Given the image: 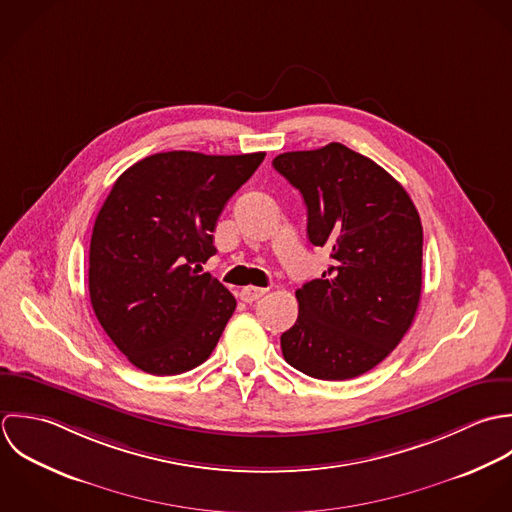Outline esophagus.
Masks as SVG:
<instances>
[{
	"label": "esophagus",
	"instance_id": "34e87169",
	"mask_svg": "<svg viewBox=\"0 0 512 512\" xmlns=\"http://www.w3.org/2000/svg\"><path fill=\"white\" fill-rule=\"evenodd\" d=\"M265 293H267V289H261V287H243L239 291V297L243 303H253V301L261 299Z\"/></svg>",
	"mask_w": 512,
	"mask_h": 512
}]
</instances>
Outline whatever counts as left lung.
<instances>
[{"instance_id": "8db88e82", "label": "left lung", "mask_w": 512, "mask_h": 512, "mask_svg": "<svg viewBox=\"0 0 512 512\" xmlns=\"http://www.w3.org/2000/svg\"><path fill=\"white\" fill-rule=\"evenodd\" d=\"M275 170L307 204L308 241L330 267L295 295L285 360L318 380H350L378 366L404 338L421 297V219L408 192L370 158L330 142L285 152Z\"/></svg>"}]
</instances>
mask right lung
<instances>
[{"label": "right lung", "mask_w": 512, "mask_h": 512, "mask_svg": "<svg viewBox=\"0 0 512 512\" xmlns=\"http://www.w3.org/2000/svg\"><path fill=\"white\" fill-rule=\"evenodd\" d=\"M265 152H160L130 166L97 215L89 251L93 310L138 370L176 376L213 352L235 297L209 273L213 229Z\"/></svg>", "instance_id": "1"}]
</instances>
